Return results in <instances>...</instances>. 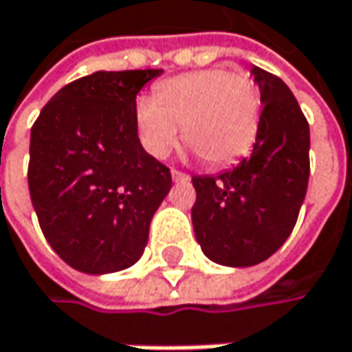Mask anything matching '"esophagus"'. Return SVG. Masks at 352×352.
I'll list each match as a JSON object with an SVG mask.
<instances>
[{"mask_svg":"<svg viewBox=\"0 0 352 352\" xmlns=\"http://www.w3.org/2000/svg\"><path fill=\"white\" fill-rule=\"evenodd\" d=\"M171 177H173V181H175V183H185V181H189V179H191L187 173H181V171H177V169H171Z\"/></svg>","mask_w":352,"mask_h":352,"instance_id":"esophagus-1","label":"esophagus"}]
</instances>
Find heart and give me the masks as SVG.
I'll use <instances>...</instances> for the list:
<instances>
[{"mask_svg":"<svg viewBox=\"0 0 352 352\" xmlns=\"http://www.w3.org/2000/svg\"><path fill=\"white\" fill-rule=\"evenodd\" d=\"M261 123L257 85L245 73L223 67L185 73L161 83L153 99L135 107V125L143 149L165 159L183 139L211 167H225L255 143Z\"/></svg>","mask_w":352,"mask_h":352,"instance_id":"heart-1","label":"heart"}]
</instances>
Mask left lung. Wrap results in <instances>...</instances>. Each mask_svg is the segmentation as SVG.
Segmentation results:
<instances>
[{
    "instance_id": "1",
    "label": "left lung",
    "mask_w": 352,
    "mask_h": 352,
    "mask_svg": "<svg viewBox=\"0 0 352 352\" xmlns=\"http://www.w3.org/2000/svg\"><path fill=\"white\" fill-rule=\"evenodd\" d=\"M261 123L251 157L221 175L193 177L197 243L213 263L253 267L291 235L309 185V123L285 81L253 65Z\"/></svg>"
}]
</instances>
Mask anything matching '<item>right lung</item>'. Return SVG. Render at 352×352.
<instances>
[{
  "mask_svg": "<svg viewBox=\"0 0 352 352\" xmlns=\"http://www.w3.org/2000/svg\"><path fill=\"white\" fill-rule=\"evenodd\" d=\"M163 69L95 72L61 87L30 141V195L53 251L87 275L135 265L171 171L141 145L135 99Z\"/></svg>",
  "mask_w": 352,
  "mask_h": 352,
  "instance_id": "add662e5",
  "label": "right lung"
}]
</instances>
